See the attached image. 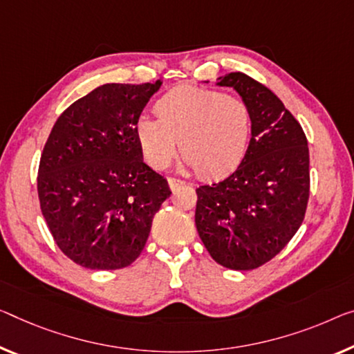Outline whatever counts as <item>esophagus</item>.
I'll return each instance as SVG.
<instances>
[{
  "mask_svg": "<svg viewBox=\"0 0 354 354\" xmlns=\"http://www.w3.org/2000/svg\"><path fill=\"white\" fill-rule=\"evenodd\" d=\"M167 183H169V188L172 189V192H176L177 188H180L182 185H185L183 180H180V178H176V177H169V178H167Z\"/></svg>",
  "mask_w": 354,
  "mask_h": 354,
  "instance_id": "34e87169",
  "label": "esophagus"
}]
</instances>
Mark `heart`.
Instances as JSON below:
<instances>
[{
    "mask_svg": "<svg viewBox=\"0 0 354 354\" xmlns=\"http://www.w3.org/2000/svg\"><path fill=\"white\" fill-rule=\"evenodd\" d=\"M156 118L136 122V139L144 160L162 169L176 156L178 142L185 165L199 177L215 180L230 176L247 155L252 113L236 96L180 85L155 102Z\"/></svg>",
    "mask_w": 354,
    "mask_h": 354,
    "instance_id": "heart-1",
    "label": "heart"
}]
</instances>
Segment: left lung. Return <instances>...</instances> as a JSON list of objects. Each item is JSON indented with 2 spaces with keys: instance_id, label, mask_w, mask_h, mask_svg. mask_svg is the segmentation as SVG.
<instances>
[{
  "instance_id": "8db88e82",
  "label": "left lung",
  "mask_w": 354,
  "mask_h": 354,
  "mask_svg": "<svg viewBox=\"0 0 354 354\" xmlns=\"http://www.w3.org/2000/svg\"><path fill=\"white\" fill-rule=\"evenodd\" d=\"M252 113V139L236 172L196 189V230L216 263L252 270L279 254L306 216L308 147L301 124L277 95L243 73L218 77Z\"/></svg>"
}]
</instances>
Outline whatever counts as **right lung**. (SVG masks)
Listing matches in <instances>:
<instances>
[{
    "mask_svg": "<svg viewBox=\"0 0 354 354\" xmlns=\"http://www.w3.org/2000/svg\"><path fill=\"white\" fill-rule=\"evenodd\" d=\"M161 84L97 86L48 136L37 172L41 210L58 248L82 268L131 264L171 196L166 178L144 162L134 133Z\"/></svg>",
    "mask_w": 354,
    "mask_h": 354,
    "instance_id": "1",
    "label": "right lung"
}]
</instances>
